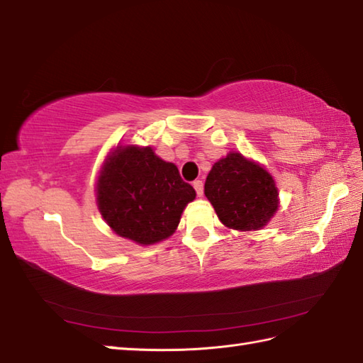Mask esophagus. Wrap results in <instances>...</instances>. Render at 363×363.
<instances>
[{
	"mask_svg": "<svg viewBox=\"0 0 363 363\" xmlns=\"http://www.w3.org/2000/svg\"><path fill=\"white\" fill-rule=\"evenodd\" d=\"M192 186H194V189H196L199 197H201V196L203 194V183H202V180H196L194 183H192Z\"/></svg>",
	"mask_w": 363,
	"mask_h": 363,
	"instance_id": "1",
	"label": "esophagus"
}]
</instances>
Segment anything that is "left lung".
Segmentation results:
<instances>
[{
    "mask_svg": "<svg viewBox=\"0 0 363 363\" xmlns=\"http://www.w3.org/2000/svg\"><path fill=\"white\" fill-rule=\"evenodd\" d=\"M203 192L220 223L238 232L260 230L279 210V189L272 175L240 152L214 162Z\"/></svg>",
    "mask_w": 363,
    "mask_h": 363,
    "instance_id": "obj_1",
    "label": "left lung"
}]
</instances>
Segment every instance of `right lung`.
Masks as SVG:
<instances>
[{
  "instance_id": "right-lung-1",
  "label": "right lung",
  "mask_w": 363,
  "mask_h": 363,
  "mask_svg": "<svg viewBox=\"0 0 363 363\" xmlns=\"http://www.w3.org/2000/svg\"><path fill=\"white\" fill-rule=\"evenodd\" d=\"M95 196L111 230L139 246H150L174 235L196 191L153 147L119 144L103 162Z\"/></svg>"
}]
</instances>
